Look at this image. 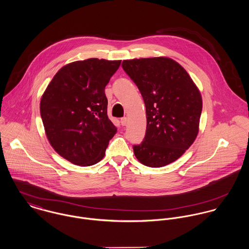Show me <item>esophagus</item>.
I'll return each instance as SVG.
<instances>
[{"mask_svg": "<svg viewBox=\"0 0 249 249\" xmlns=\"http://www.w3.org/2000/svg\"><path fill=\"white\" fill-rule=\"evenodd\" d=\"M120 123H121L122 126H125L127 124V117H122L120 119Z\"/></svg>", "mask_w": 249, "mask_h": 249, "instance_id": "obj_1", "label": "esophagus"}]
</instances>
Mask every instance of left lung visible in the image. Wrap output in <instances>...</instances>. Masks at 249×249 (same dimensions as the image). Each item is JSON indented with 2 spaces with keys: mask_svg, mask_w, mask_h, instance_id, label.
<instances>
[{
  "mask_svg": "<svg viewBox=\"0 0 249 249\" xmlns=\"http://www.w3.org/2000/svg\"><path fill=\"white\" fill-rule=\"evenodd\" d=\"M122 68L138 86L146 107V134L133 146L136 158L155 168L177 160L198 133L199 90L187 71L167 57L124 60Z\"/></svg>",
  "mask_w": 249,
  "mask_h": 249,
  "instance_id": "8db88e82",
  "label": "left lung"
}]
</instances>
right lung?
Returning a JSON list of instances; mask_svg holds the SVG:
<instances>
[{
  "instance_id": "obj_1",
  "label": "right lung",
  "mask_w": 249,
  "mask_h": 249,
  "mask_svg": "<svg viewBox=\"0 0 249 249\" xmlns=\"http://www.w3.org/2000/svg\"><path fill=\"white\" fill-rule=\"evenodd\" d=\"M120 63L89 58L66 65L41 98L48 139L61 157L73 164L99 162L117 132L108 117L105 87Z\"/></svg>"
}]
</instances>
